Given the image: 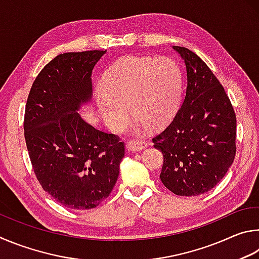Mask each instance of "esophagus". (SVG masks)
<instances>
[{
  "label": "esophagus",
  "instance_id": "34e87169",
  "mask_svg": "<svg viewBox=\"0 0 259 259\" xmlns=\"http://www.w3.org/2000/svg\"><path fill=\"white\" fill-rule=\"evenodd\" d=\"M148 147V144L144 141H139V140H132L127 143V150L132 151V152H137V151H141L143 149H146Z\"/></svg>",
  "mask_w": 259,
  "mask_h": 259
}]
</instances>
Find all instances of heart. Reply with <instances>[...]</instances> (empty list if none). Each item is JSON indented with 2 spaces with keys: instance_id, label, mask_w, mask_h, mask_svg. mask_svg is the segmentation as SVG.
I'll return each mask as SVG.
<instances>
[{
  "instance_id": "1",
  "label": "heart",
  "mask_w": 259,
  "mask_h": 259,
  "mask_svg": "<svg viewBox=\"0 0 259 259\" xmlns=\"http://www.w3.org/2000/svg\"><path fill=\"white\" fill-rule=\"evenodd\" d=\"M182 77L168 57H126L104 74L94 95L100 116L111 131L127 121V108L135 127L158 128L168 121L180 103Z\"/></svg>"
}]
</instances>
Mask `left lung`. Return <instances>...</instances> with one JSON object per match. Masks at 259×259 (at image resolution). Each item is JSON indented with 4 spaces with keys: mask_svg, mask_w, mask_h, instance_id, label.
I'll use <instances>...</instances> for the list:
<instances>
[{
    "mask_svg": "<svg viewBox=\"0 0 259 259\" xmlns=\"http://www.w3.org/2000/svg\"><path fill=\"white\" fill-rule=\"evenodd\" d=\"M173 50L184 61L187 89L174 119L152 142L164 156L162 184L192 197L209 191L228 173L237 150V118L209 67L187 48Z\"/></svg>",
    "mask_w": 259,
    "mask_h": 259,
    "instance_id": "1",
    "label": "left lung"
}]
</instances>
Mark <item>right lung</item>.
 <instances>
[{
  "label": "right lung",
  "instance_id": "obj_1",
  "mask_svg": "<svg viewBox=\"0 0 259 259\" xmlns=\"http://www.w3.org/2000/svg\"><path fill=\"white\" fill-rule=\"evenodd\" d=\"M107 51L59 54L34 80L25 110V140L38 182L70 209H92L112 191L124 143L85 121L92 72Z\"/></svg>",
  "mask_w": 259,
  "mask_h": 259
}]
</instances>
